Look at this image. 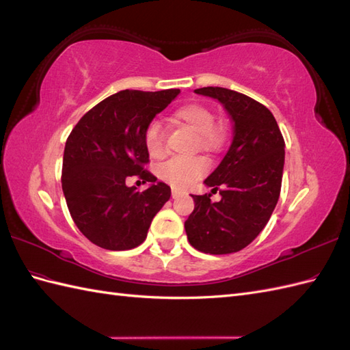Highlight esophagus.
<instances>
[{"label": "esophagus", "mask_w": 350, "mask_h": 350, "mask_svg": "<svg viewBox=\"0 0 350 350\" xmlns=\"http://www.w3.org/2000/svg\"><path fill=\"white\" fill-rule=\"evenodd\" d=\"M179 196H181V193H179L178 189H172V198H178Z\"/></svg>", "instance_id": "1"}]
</instances>
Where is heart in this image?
<instances>
[{
    "label": "heart",
    "instance_id": "obj_1",
    "mask_svg": "<svg viewBox=\"0 0 350 350\" xmlns=\"http://www.w3.org/2000/svg\"><path fill=\"white\" fill-rule=\"evenodd\" d=\"M172 120L175 124L187 126L196 133L194 150L216 153L225 142L221 126L215 124V113L201 103H188L178 108ZM144 149L152 159L159 161L166 156V137L161 121L153 120L147 124L143 134ZM207 171V162L203 157L171 159L157 167V176L174 188H185L197 181Z\"/></svg>",
    "mask_w": 350,
    "mask_h": 350
}]
</instances>
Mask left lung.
Instances as JSON below:
<instances>
[{"label":"left lung","mask_w":350,"mask_h":350,"mask_svg":"<svg viewBox=\"0 0 350 350\" xmlns=\"http://www.w3.org/2000/svg\"><path fill=\"white\" fill-rule=\"evenodd\" d=\"M217 99L234 122V140L224 161L204 184L211 194L193 196L194 210L185 220L191 245L206 254L241 251L258 237L278 204L284 165V140L273 113L262 103L225 88L194 90Z\"/></svg>","instance_id":"8db88e82"}]
</instances>
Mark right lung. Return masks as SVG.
I'll list each match as a JSON object with an SVG mask.
<instances>
[{
    "instance_id": "obj_1",
    "label": "right lung",
    "mask_w": 350,
    "mask_h": 350,
    "mask_svg": "<svg viewBox=\"0 0 350 350\" xmlns=\"http://www.w3.org/2000/svg\"><path fill=\"white\" fill-rule=\"evenodd\" d=\"M179 89L121 90L81 116L70 133L62 159V191L74 224L94 245L111 251L139 247L153 217L171 197V187L157 183L143 134ZM130 177L151 187H129Z\"/></svg>"
}]
</instances>
